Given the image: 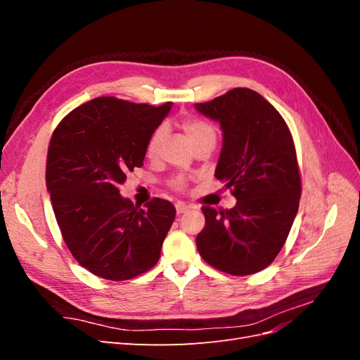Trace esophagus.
I'll return each mask as SVG.
<instances>
[{
	"label": "esophagus",
	"mask_w": 360,
	"mask_h": 360,
	"mask_svg": "<svg viewBox=\"0 0 360 360\" xmlns=\"http://www.w3.org/2000/svg\"><path fill=\"white\" fill-rule=\"evenodd\" d=\"M189 209H191V207H189L188 204H184V202H177V204H176V212H177L179 214L186 213Z\"/></svg>",
	"instance_id": "esophagus-1"
}]
</instances>
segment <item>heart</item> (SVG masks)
I'll use <instances>...</instances> for the list:
<instances>
[{
	"label": "heart",
	"instance_id": "1",
	"mask_svg": "<svg viewBox=\"0 0 360 360\" xmlns=\"http://www.w3.org/2000/svg\"><path fill=\"white\" fill-rule=\"evenodd\" d=\"M180 127L183 129V132L186 134V136L189 138V141L192 143L193 147H197L205 141H216V130L214 127L204 122L201 118H195V117H188V118H183L180 122ZM163 135H165V129L163 127H158L153 130V134L150 135L148 141H147V146H146V153L148 158H155L158 153V148L162 143ZM171 184L176 189H183L184 183L181 179H176L172 180Z\"/></svg>",
	"mask_w": 360,
	"mask_h": 360
}]
</instances>
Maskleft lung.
I'll list each match as a JSON object with an SVG mask.
<instances>
[{
	"label": "left lung",
	"mask_w": 360,
	"mask_h": 360,
	"mask_svg": "<svg viewBox=\"0 0 360 360\" xmlns=\"http://www.w3.org/2000/svg\"><path fill=\"white\" fill-rule=\"evenodd\" d=\"M195 108L221 123L214 177L237 200L230 210L202 207L198 252L225 274H257L274 263L299 209L302 180L291 132L275 108L249 89H233Z\"/></svg>",
	"instance_id": "8db88e82"
}]
</instances>
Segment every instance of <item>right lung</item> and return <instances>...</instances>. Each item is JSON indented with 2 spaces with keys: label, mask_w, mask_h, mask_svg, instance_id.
I'll use <instances>...</instances> for the list:
<instances>
[{
  "label": "right lung",
  "mask_w": 360,
  "mask_h": 360,
  "mask_svg": "<svg viewBox=\"0 0 360 360\" xmlns=\"http://www.w3.org/2000/svg\"><path fill=\"white\" fill-rule=\"evenodd\" d=\"M171 105L97 97L53 130L46 160L52 209L72 255L96 276L127 281L159 261L176 207L153 198L144 210L118 186L143 167L147 141Z\"/></svg>",
  "instance_id": "obj_1"
}]
</instances>
